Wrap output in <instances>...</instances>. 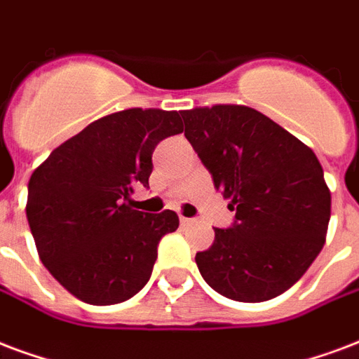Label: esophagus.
Segmentation results:
<instances>
[{"mask_svg": "<svg viewBox=\"0 0 359 359\" xmlns=\"http://www.w3.org/2000/svg\"><path fill=\"white\" fill-rule=\"evenodd\" d=\"M180 223H182V225H191V223H193V219H191V217H180Z\"/></svg>", "mask_w": 359, "mask_h": 359, "instance_id": "obj_1", "label": "esophagus"}]
</instances>
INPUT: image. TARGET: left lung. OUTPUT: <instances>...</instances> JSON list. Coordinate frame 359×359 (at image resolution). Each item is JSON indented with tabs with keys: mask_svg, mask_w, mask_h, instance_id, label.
Masks as SVG:
<instances>
[{
	"mask_svg": "<svg viewBox=\"0 0 359 359\" xmlns=\"http://www.w3.org/2000/svg\"><path fill=\"white\" fill-rule=\"evenodd\" d=\"M182 117L185 138L236 212L233 225L215 229L214 244L196 253L202 278L241 303L278 297L325 242L331 195L322 164L252 107H196Z\"/></svg>",
	"mask_w": 359,
	"mask_h": 359,
	"instance_id": "left-lung-1",
	"label": "left lung"
}]
</instances>
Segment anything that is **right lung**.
<instances>
[{
    "label": "right lung",
    "instance_id": "1",
    "mask_svg": "<svg viewBox=\"0 0 359 359\" xmlns=\"http://www.w3.org/2000/svg\"><path fill=\"white\" fill-rule=\"evenodd\" d=\"M183 132L177 111L125 109L94 121L32 174L26 217L43 265L88 304H117L151 278L157 246L180 225L176 212L132 210L149 189L153 151Z\"/></svg>",
    "mask_w": 359,
    "mask_h": 359
}]
</instances>
